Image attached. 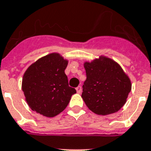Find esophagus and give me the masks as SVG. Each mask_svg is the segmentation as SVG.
Wrapping results in <instances>:
<instances>
[{"label": "esophagus", "instance_id": "esophagus-1", "mask_svg": "<svg viewBox=\"0 0 151 151\" xmlns=\"http://www.w3.org/2000/svg\"><path fill=\"white\" fill-rule=\"evenodd\" d=\"M76 90H77V92H78V94H80V93H81V91H82L81 86H78V88H76Z\"/></svg>", "mask_w": 151, "mask_h": 151}]
</instances>
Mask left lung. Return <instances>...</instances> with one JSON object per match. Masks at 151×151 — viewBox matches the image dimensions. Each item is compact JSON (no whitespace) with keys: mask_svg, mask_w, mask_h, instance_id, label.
I'll use <instances>...</instances> for the list:
<instances>
[{"mask_svg":"<svg viewBox=\"0 0 151 151\" xmlns=\"http://www.w3.org/2000/svg\"><path fill=\"white\" fill-rule=\"evenodd\" d=\"M87 79L81 97L94 113L106 116L118 111L127 102L132 84L116 61L101 56L84 63Z\"/></svg>","mask_w":151,"mask_h":151,"instance_id":"left-lung-1","label":"left lung"}]
</instances>
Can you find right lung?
<instances>
[{
    "instance_id": "1",
    "label": "right lung",
    "mask_w": 151,
    "mask_h": 151,
    "mask_svg": "<svg viewBox=\"0 0 151 151\" xmlns=\"http://www.w3.org/2000/svg\"><path fill=\"white\" fill-rule=\"evenodd\" d=\"M68 61L56 52L39 59L24 72L22 88L32 111L54 117L63 111L76 90L65 74Z\"/></svg>"
}]
</instances>
